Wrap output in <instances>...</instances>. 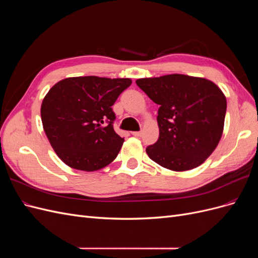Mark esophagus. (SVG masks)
Listing matches in <instances>:
<instances>
[{"label":"esophagus","mask_w":258,"mask_h":258,"mask_svg":"<svg viewBox=\"0 0 258 258\" xmlns=\"http://www.w3.org/2000/svg\"><path fill=\"white\" fill-rule=\"evenodd\" d=\"M131 134H132V136H135V137H141L142 131H134V132H131Z\"/></svg>","instance_id":"obj_1"}]
</instances>
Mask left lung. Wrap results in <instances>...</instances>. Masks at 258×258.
Listing matches in <instances>:
<instances>
[{"label": "left lung", "mask_w": 258, "mask_h": 258, "mask_svg": "<svg viewBox=\"0 0 258 258\" xmlns=\"http://www.w3.org/2000/svg\"><path fill=\"white\" fill-rule=\"evenodd\" d=\"M136 83L159 105V138L146 147L148 157L173 171L205 162L223 135L227 102L222 90L211 81L183 74Z\"/></svg>", "instance_id": "1"}]
</instances>
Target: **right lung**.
<instances>
[{"label": "right lung", "mask_w": 258, "mask_h": 258, "mask_svg": "<svg viewBox=\"0 0 258 258\" xmlns=\"http://www.w3.org/2000/svg\"><path fill=\"white\" fill-rule=\"evenodd\" d=\"M131 83L130 79L70 77L48 91L41 107L44 131L69 167L96 171L117 157L123 138L114 130L112 105Z\"/></svg>", "instance_id": "add662e5"}]
</instances>
